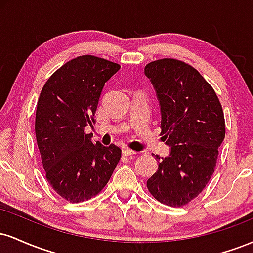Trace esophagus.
Wrapping results in <instances>:
<instances>
[{"instance_id":"34e87169","label":"esophagus","mask_w":253,"mask_h":253,"mask_svg":"<svg viewBox=\"0 0 253 253\" xmlns=\"http://www.w3.org/2000/svg\"><path fill=\"white\" fill-rule=\"evenodd\" d=\"M135 151H133V150H130V149H128V147H124L123 149V155L124 156H133V155H135Z\"/></svg>"}]
</instances>
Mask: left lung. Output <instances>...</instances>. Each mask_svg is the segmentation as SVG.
Returning a JSON list of instances; mask_svg holds the SVG:
<instances>
[{
    "label": "left lung",
    "mask_w": 253,
    "mask_h": 253,
    "mask_svg": "<svg viewBox=\"0 0 253 253\" xmlns=\"http://www.w3.org/2000/svg\"><path fill=\"white\" fill-rule=\"evenodd\" d=\"M161 106V134L171 146L157 157L158 170L147 179L157 201L183 207L205 189L216 167L226 126L219 97L189 64L163 58L145 66Z\"/></svg>",
    "instance_id": "left-lung-1"
}]
</instances>
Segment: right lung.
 Here are the masks:
<instances>
[{
    "label": "right lung",
    "instance_id": "1",
    "mask_svg": "<svg viewBox=\"0 0 253 253\" xmlns=\"http://www.w3.org/2000/svg\"><path fill=\"white\" fill-rule=\"evenodd\" d=\"M120 65L91 54L66 62L46 81L36 113V136L46 179L64 200L88 201L101 191L121 158V149L91 141L104 83Z\"/></svg>",
    "mask_w": 253,
    "mask_h": 253
}]
</instances>
